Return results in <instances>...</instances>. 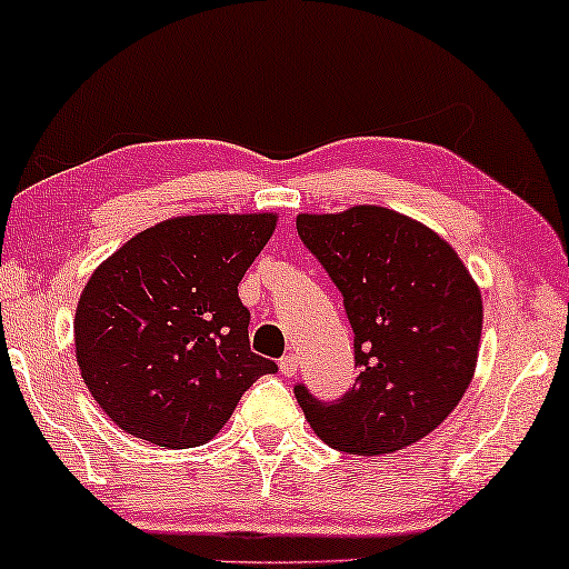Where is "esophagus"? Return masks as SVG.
Returning a JSON list of instances; mask_svg holds the SVG:
<instances>
[{
    "mask_svg": "<svg viewBox=\"0 0 569 569\" xmlns=\"http://www.w3.org/2000/svg\"><path fill=\"white\" fill-rule=\"evenodd\" d=\"M279 368H282L284 376H295L298 373V356H295V352H287V356L279 360Z\"/></svg>",
    "mask_w": 569,
    "mask_h": 569,
    "instance_id": "obj_1",
    "label": "esophagus"
}]
</instances>
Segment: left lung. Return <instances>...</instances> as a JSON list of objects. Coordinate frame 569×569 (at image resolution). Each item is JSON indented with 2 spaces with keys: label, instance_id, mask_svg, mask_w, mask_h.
Segmentation results:
<instances>
[{
  "label": "left lung",
  "instance_id": "left-lung-1",
  "mask_svg": "<svg viewBox=\"0 0 569 569\" xmlns=\"http://www.w3.org/2000/svg\"><path fill=\"white\" fill-rule=\"evenodd\" d=\"M295 227L356 335L348 392L323 402L295 383L308 423L350 455H389L429 437L476 371L483 306L468 269L437 232L381 206L300 213Z\"/></svg>",
  "mask_w": 569,
  "mask_h": 569
}]
</instances>
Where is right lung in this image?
<instances>
[{"instance_id": "1", "label": "right lung", "mask_w": 569, "mask_h": 569, "mask_svg": "<svg viewBox=\"0 0 569 569\" xmlns=\"http://www.w3.org/2000/svg\"><path fill=\"white\" fill-rule=\"evenodd\" d=\"M271 213H201L136 234L88 279L76 356L88 392L132 437L198 447L277 363L250 350L238 284L274 232Z\"/></svg>"}]
</instances>
